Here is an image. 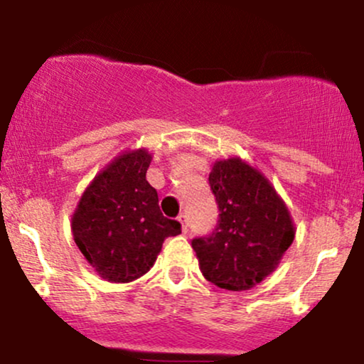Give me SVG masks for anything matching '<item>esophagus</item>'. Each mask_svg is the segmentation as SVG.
Returning <instances> with one entry per match:
<instances>
[{"mask_svg":"<svg viewBox=\"0 0 364 364\" xmlns=\"http://www.w3.org/2000/svg\"><path fill=\"white\" fill-rule=\"evenodd\" d=\"M178 220L181 222V230L185 232V234H188V230H190V224H188V217L185 215V213H181V215L178 217Z\"/></svg>","mask_w":364,"mask_h":364,"instance_id":"obj_1","label":"esophagus"}]
</instances>
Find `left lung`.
<instances>
[{
  "label": "left lung",
  "instance_id": "obj_1",
  "mask_svg": "<svg viewBox=\"0 0 364 364\" xmlns=\"http://www.w3.org/2000/svg\"><path fill=\"white\" fill-rule=\"evenodd\" d=\"M218 207L217 225L191 240L203 277L240 291L261 283L291 246L295 230L268 179L240 159L218 161L208 176Z\"/></svg>",
  "mask_w": 364,
  "mask_h": 364
}]
</instances>
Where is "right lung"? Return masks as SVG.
Here are the masks:
<instances>
[{
  "label": "right lung",
  "instance_id": "obj_1",
  "mask_svg": "<svg viewBox=\"0 0 364 364\" xmlns=\"http://www.w3.org/2000/svg\"><path fill=\"white\" fill-rule=\"evenodd\" d=\"M147 151L120 156L81 196L73 235L100 277L129 283L154 264L163 242L181 234V224L164 217L157 191L147 183Z\"/></svg>",
  "mask_w": 364,
  "mask_h": 364
}]
</instances>
